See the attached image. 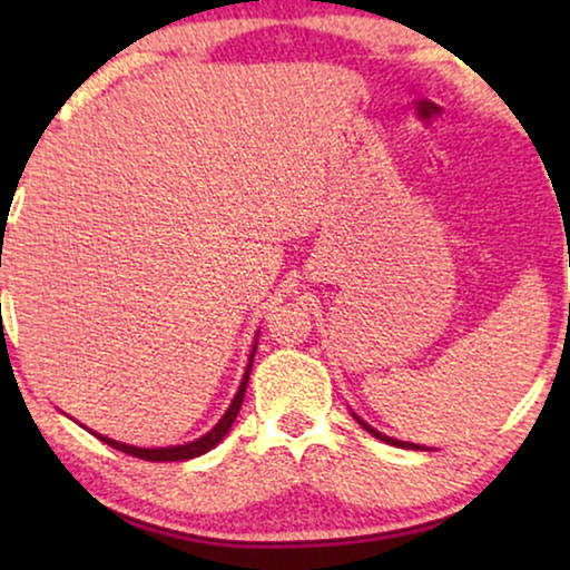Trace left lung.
I'll use <instances>...</instances> for the list:
<instances>
[{"label":"left lung","instance_id":"8db88e82","mask_svg":"<svg viewBox=\"0 0 570 570\" xmlns=\"http://www.w3.org/2000/svg\"><path fill=\"white\" fill-rule=\"evenodd\" d=\"M355 420H357V423H361V425L365 428V431H368L371 435H376V439H379V441H386V443H392V446H400V449H423V446H417V443H404V441L389 439V435H384V433H379V431H376V428H371L368 423H363V420H361V417H357V415H355Z\"/></svg>","mask_w":570,"mask_h":570}]
</instances>
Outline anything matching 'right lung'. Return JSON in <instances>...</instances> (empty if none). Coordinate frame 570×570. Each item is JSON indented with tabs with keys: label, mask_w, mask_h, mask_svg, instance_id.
Returning <instances> with one entry per match:
<instances>
[{
	"label": "right lung",
	"mask_w": 570,
	"mask_h": 570,
	"mask_svg": "<svg viewBox=\"0 0 570 570\" xmlns=\"http://www.w3.org/2000/svg\"><path fill=\"white\" fill-rule=\"evenodd\" d=\"M254 353H256V347H254ZM254 353H252V361H254ZM252 361H248V368L244 373V381H240L238 394L233 396L230 407L225 410V415L220 417V423H217L209 433L202 435V439L191 441V443H184V446H168V449H137V446H127V443L106 439V435H98V439L104 441V443H108V446H111V449H119V451H124V454H129V456L145 459V462H184V459H194V456L207 454L209 449H215L217 443L225 439V433L230 431L233 420H236V415H238L240 404H244V392H246V384H248V373H252Z\"/></svg>",
	"instance_id": "right-lung-1"
}]
</instances>
